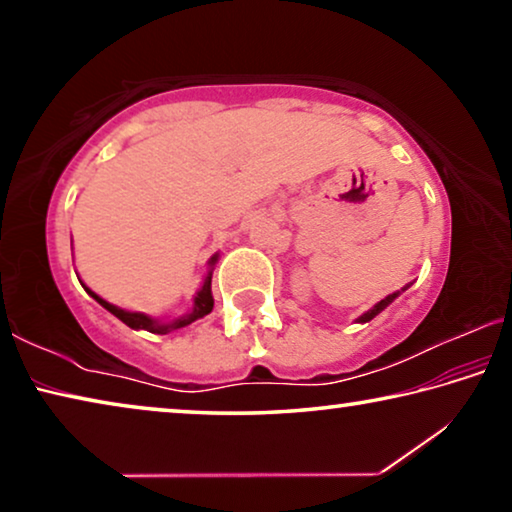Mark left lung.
I'll return each mask as SVG.
<instances>
[{
    "label": "left lung",
    "instance_id": "8db88e82",
    "mask_svg": "<svg viewBox=\"0 0 512 512\" xmlns=\"http://www.w3.org/2000/svg\"><path fill=\"white\" fill-rule=\"evenodd\" d=\"M411 287V284H406V287H402V291H406V289H409ZM397 296H400V291H395V293H391V296H386L384 300H379L377 302V305L375 307H372V309H368L366 311V314H363V316H359L357 320H359V323H368V320H372V318H375L377 314H381V311H384L388 305H391V302L397 298Z\"/></svg>",
    "mask_w": 512,
    "mask_h": 512
}]
</instances>
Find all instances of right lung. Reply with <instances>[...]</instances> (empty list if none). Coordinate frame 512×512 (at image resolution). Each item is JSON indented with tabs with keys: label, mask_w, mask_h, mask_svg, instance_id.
Wrapping results in <instances>:
<instances>
[{
	"label": "right lung",
	"mask_w": 512,
	"mask_h": 512,
	"mask_svg": "<svg viewBox=\"0 0 512 512\" xmlns=\"http://www.w3.org/2000/svg\"><path fill=\"white\" fill-rule=\"evenodd\" d=\"M216 259H219V255H214V257L210 259V266L216 264ZM81 284H83V282H81ZM83 289L88 291L90 296H92L94 300H97L101 307H106L112 316H117V318L121 320V323H126L131 329H146V332H151V334H167V332H171V329L187 327L189 323H194V320H198V318H203V316L210 314L212 307H214V298H212V268H210V273L205 275L203 287L198 289V293L194 296V307H192V311H189V314H185V316H180V318L169 320V323H162V320H158V318H151V316H146V314H140V311H126V309H121V307L110 305V302L99 298L97 293H94L92 289L85 287V284H83Z\"/></svg>",
	"instance_id": "obj_1"
}]
</instances>
